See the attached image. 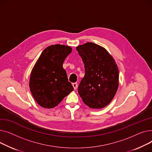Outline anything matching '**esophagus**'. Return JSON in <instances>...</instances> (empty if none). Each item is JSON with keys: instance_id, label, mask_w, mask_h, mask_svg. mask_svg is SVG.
<instances>
[{"instance_id": "34e87169", "label": "esophagus", "mask_w": 152, "mask_h": 152, "mask_svg": "<svg viewBox=\"0 0 152 152\" xmlns=\"http://www.w3.org/2000/svg\"><path fill=\"white\" fill-rule=\"evenodd\" d=\"M72 86H73V87H74V90H76L77 88V86H78L77 83H72Z\"/></svg>"}]
</instances>
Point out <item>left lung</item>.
Instances as JSON below:
<instances>
[{
  "instance_id": "left-lung-1",
  "label": "left lung",
  "mask_w": 152,
  "mask_h": 152,
  "mask_svg": "<svg viewBox=\"0 0 152 152\" xmlns=\"http://www.w3.org/2000/svg\"><path fill=\"white\" fill-rule=\"evenodd\" d=\"M76 49L85 70L78 93L90 108H104L111 102L118 90V67L107 50L96 43L88 42Z\"/></svg>"
}]
</instances>
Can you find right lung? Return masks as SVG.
I'll return each instance as SVG.
<instances>
[{"label":"right lung","mask_w":152,"mask_h":152,"mask_svg":"<svg viewBox=\"0 0 152 152\" xmlns=\"http://www.w3.org/2000/svg\"><path fill=\"white\" fill-rule=\"evenodd\" d=\"M72 48L55 45L45 49L32 70L29 87L37 102L44 108L58 105L74 88L62 64Z\"/></svg>","instance_id":"add662e5"}]
</instances>
